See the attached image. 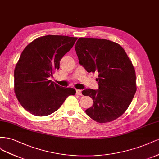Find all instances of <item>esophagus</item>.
<instances>
[{
    "label": "esophagus",
    "instance_id": "1",
    "mask_svg": "<svg viewBox=\"0 0 159 159\" xmlns=\"http://www.w3.org/2000/svg\"><path fill=\"white\" fill-rule=\"evenodd\" d=\"M76 94H79V95H82V91L80 90L77 89L76 90Z\"/></svg>",
    "mask_w": 159,
    "mask_h": 159
}]
</instances>
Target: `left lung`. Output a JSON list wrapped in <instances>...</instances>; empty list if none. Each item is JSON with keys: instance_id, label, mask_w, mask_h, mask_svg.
<instances>
[{"instance_id": "8db88e82", "label": "left lung", "mask_w": 159, "mask_h": 159, "mask_svg": "<svg viewBox=\"0 0 159 159\" xmlns=\"http://www.w3.org/2000/svg\"><path fill=\"white\" fill-rule=\"evenodd\" d=\"M75 49L87 72L98 73V89L82 91L93 100L86 114L102 124L118 118L129 106L137 90L135 71L125 50L111 41L90 38H80Z\"/></svg>"}]
</instances>
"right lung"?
Wrapping results in <instances>:
<instances>
[{
  "label": "right lung",
  "mask_w": 159,
  "mask_h": 159,
  "mask_svg": "<svg viewBox=\"0 0 159 159\" xmlns=\"http://www.w3.org/2000/svg\"><path fill=\"white\" fill-rule=\"evenodd\" d=\"M77 38L45 35L30 43L20 55L14 69V93L24 108L36 116H46L57 111L73 88L61 87L49 80L65 54Z\"/></svg>",
  "instance_id": "add662e5"
}]
</instances>
